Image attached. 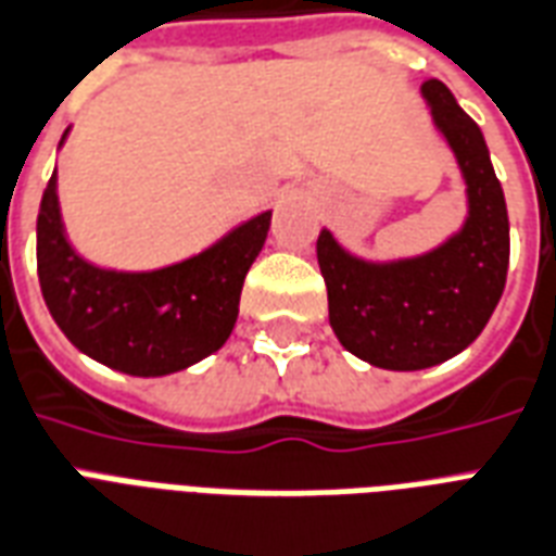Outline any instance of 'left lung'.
<instances>
[{
  "label": "left lung",
  "instance_id": "left-lung-1",
  "mask_svg": "<svg viewBox=\"0 0 556 556\" xmlns=\"http://www.w3.org/2000/svg\"><path fill=\"white\" fill-rule=\"evenodd\" d=\"M432 127L462 170L467 217L450 238L412 257H363L318 231L330 327L345 351L386 371H424L470 348L505 290L510 223L479 124L441 80L420 86Z\"/></svg>",
  "mask_w": 556,
  "mask_h": 556
}]
</instances>
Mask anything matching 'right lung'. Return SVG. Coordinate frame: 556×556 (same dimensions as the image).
I'll return each mask as SVG.
<instances>
[{"label":"right lung","mask_w":556,"mask_h":556,"mask_svg":"<svg viewBox=\"0 0 556 556\" xmlns=\"http://www.w3.org/2000/svg\"><path fill=\"white\" fill-rule=\"evenodd\" d=\"M66 136L68 130L60 148ZM269 219L273 211H261L176 264L141 273L110 269L72 247L54 170L37 214L42 299L68 342L94 363L130 377L185 371L231 337L243 278L264 249Z\"/></svg>","instance_id":"add662e5"}]
</instances>
